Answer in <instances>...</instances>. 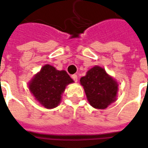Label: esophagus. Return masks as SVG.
Wrapping results in <instances>:
<instances>
[{
	"label": "esophagus",
	"mask_w": 148,
	"mask_h": 148,
	"mask_svg": "<svg viewBox=\"0 0 148 148\" xmlns=\"http://www.w3.org/2000/svg\"><path fill=\"white\" fill-rule=\"evenodd\" d=\"M71 77L73 78V80H74V82H77V74H73V75L71 76Z\"/></svg>",
	"instance_id": "obj_1"
}]
</instances>
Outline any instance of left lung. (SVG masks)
<instances>
[{"instance_id":"left-lung-1","label":"left lung","mask_w":148,"mask_h":148,"mask_svg":"<svg viewBox=\"0 0 148 148\" xmlns=\"http://www.w3.org/2000/svg\"><path fill=\"white\" fill-rule=\"evenodd\" d=\"M80 84L83 86L90 106L97 109H105L116 101L118 83L104 68L95 66L82 77Z\"/></svg>"}]
</instances>
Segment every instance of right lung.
<instances>
[{
  "label": "right lung",
  "mask_w": 148,
  "mask_h": 148,
  "mask_svg": "<svg viewBox=\"0 0 148 148\" xmlns=\"http://www.w3.org/2000/svg\"><path fill=\"white\" fill-rule=\"evenodd\" d=\"M74 82L65 71H58L51 65H44L28 82L35 99L46 109H54L60 104L66 86Z\"/></svg>",
  "instance_id": "right-lung-1"
}]
</instances>
